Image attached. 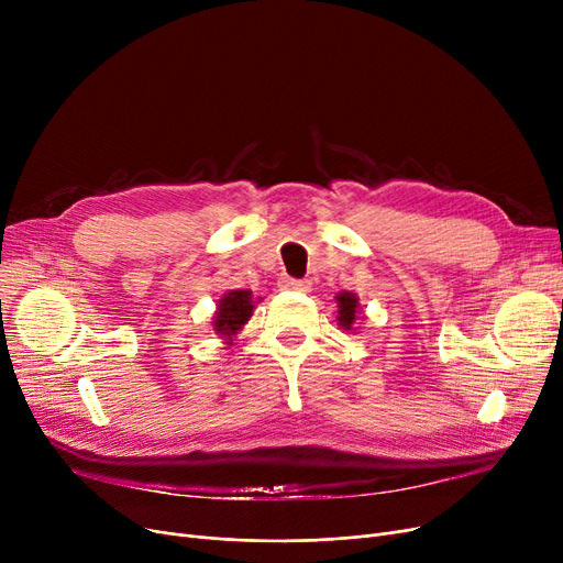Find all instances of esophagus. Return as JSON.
<instances>
[{
  "instance_id": "1",
  "label": "esophagus",
  "mask_w": 563,
  "mask_h": 563,
  "mask_svg": "<svg viewBox=\"0 0 563 563\" xmlns=\"http://www.w3.org/2000/svg\"><path fill=\"white\" fill-rule=\"evenodd\" d=\"M283 287H287V289H297V291H308V289H310V280H301V278H283Z\"/></svg>"
}]
</instances>
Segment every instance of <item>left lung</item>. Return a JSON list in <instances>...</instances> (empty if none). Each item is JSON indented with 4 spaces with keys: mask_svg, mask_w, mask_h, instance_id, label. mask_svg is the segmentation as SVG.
<instances>
[{
    "mask_svg": "<svg viewBox=\"0 0 563 563\" xmlns=\"http://www.w3.org/2000/svg\"><path fill=\"white\" fill-rule=\"evenodd\" d=\"M335 299H338V308H340L338 310L340 327L351 331L353 321L358 319V297H356V294H351V291H340Z\"/></svg>",
    "mask_w": 563,
    "mask_h": 563,
    "instance_id": "8db88e82",
    "label": "left lung"
}]
</instances>
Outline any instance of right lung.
Wrapping results in <instances>:
<instances>
[{"label": "right lung", "mask_w": 563, "mask_h": 563, "mask_svg": "<svg viewBox=\"0 0 563 563\" xmlns=\"http://www.w3.org/2000/svg\"><path fill=\"white\" fill-rule=\"evenodd\" d=\"M253 291L251 289H230L223 294V299L219 301L217 314H214V333L228 340L232 344V335L240 333L244 329V323L253 314Z\"/></svg>", "instance_id": "add662e5"}]
</instances>
